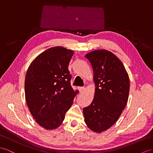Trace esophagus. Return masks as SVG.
<instances>
[{
    "instance_id": "1",
    "label": "esophagus",
    "mask_w": 153,
    "mask_h": 153,
    "mask_svg": "<svg viewBox=\"0 0 153 153\" xmlns=\"http://www.w3.org/2000/svg\"><path fill=\"white\" fill-rule=\"evenodd\" d=\"M84 89H85V87H79V92H80L81 93L83 92Z\"/></svg>"
}]
</instances>
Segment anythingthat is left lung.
<instances>
[{
	"label": "left lung",
	"instance_id": "left-lung-1",
	"mask_svg": "<svg viewBox=\"0 0 153 153\" xmlns=\"http://www.w3.org/2000/svg\"><path fill=\"white\" fill-rule=\"evenodd\" d=\"M92 66L96 91L89 106L83 108L85 121L90 129L101 132L112 127L126 106L129 78L121 61L107 50L85 55Z\"/></svg>",
	"mask_w": 153,
	"mask_h": 153
}]
</instances>
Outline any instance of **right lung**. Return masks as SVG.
I'll return each instance as SVG.
<instances>
[{
  "label": "right lung",
  "mask_w": 153,
  "mask_h": 153,
  "mask_svg": "<svg viewBox=\"0 0 153 153\" xmlns=\"http://www.w3.org/2000/svg\"><path fill=\"white\" fill-rule=\"evenodd\" d=\"M73 55L63 47L50 48L35 59L26 72V103L37 123L48 130L62 123L79 93L70 85L68 66Z\"/></svg>",
  "instance_id": "obj_1"
}]
</instances>
